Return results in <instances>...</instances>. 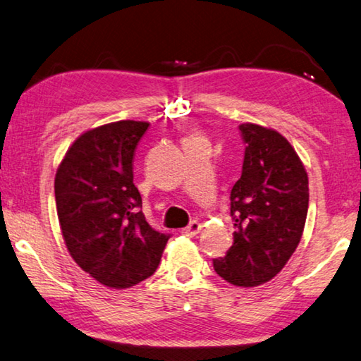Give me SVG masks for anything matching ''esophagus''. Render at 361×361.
Masks as SVG:
<instances>
[{
	"mask_svg": "<svg viewBox=\"0 0 361 361\" xmlns=\"http://www.w3.org/2000/svg\"><path fill=\"white\" fill-rule=\"evenodd\" d=\"M200 231H202L200 222L199 221H191V222H189L188 227L183 228L181 233L186 235V237H195V235H197Z\"/></svg>",
	"mask_w": 361,
	"mask_h": 361,
	"instance_id": "obj_1",
	"label": "esophagus"
}]
</instances>
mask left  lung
Listing matches in <instances>:
<instances>
[{
  "label": "left lung",
  "mask_w": 361,
  "mask_h": 361,
  "mask_svg": "<svg viewBox=\"0 0 361 361\" xmlns=\"http://www.w3.org/2000/svg\"><path fill=\"white\" fill-rule=\"evenodd\" d=\"M243 170L231 191L233 245L213 260L214 271L238 287L265 284L283 270L303 235L310 188L297 152L278 130L240 124Z\"/></svg>",
  "instance_id": "left-lung-1"
}]
</instances>
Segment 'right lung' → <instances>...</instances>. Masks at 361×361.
Returning <instances> with one entry per match:
<instances>
[{"instance_id":"obj_1","label":"right lung","mask_w":361,"mask_h":361,"mask_svg":"<svg viewBox=\"0 0 361 361\" xmlns=\"http://www.w3.org/2000/svg\"><path fill=\"white\" fill-rule=\"evenodd\" d=\"M148 126L121 120L87 130L55 175L58 221L71 257L112 289L152 276L170 238L148 224L134 185V153Z\"/></svg>"}]
</instances>
